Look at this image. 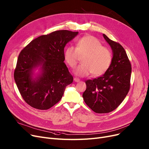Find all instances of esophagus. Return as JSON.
<instances>
[{
	"label": "esophagus",
	"mask_w": 149,
	"mask_h": 149,
	"mask_svg": "<svg viewBox=\"0 0 149 149\" xmlns=\"http://www.w3.org/2000/svg\"><path fill=\"white\" fill-rule=\"evenodd\" d=\"M74 81H75V82H79V81H80V79H78V78H77V77H75V78H74Z\"/></svg>",
	"instance_id": "34e87169"
}]
</instances>
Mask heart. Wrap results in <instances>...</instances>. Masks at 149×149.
Wrapping results in <instances>:
<instances>
[{
	"instance_id": "heart-1",
	"label": "heart",
	"mask_w": 149,
	"mask_h": 149,
	"mask_svg": "<svg viewBox=\"0 0 149 149\" xmlns=\"http://www.w3.org/2000/svg\"><path fill=\"white\" fill-rule=\"evenodd\" d=\"M84 55L81 61L83 64L74 70L77 76L86 77L92 73L94 76H100L107 72L111 64L110 50L102 46L100 41L93 36L81 38L76 43V48L70 46L64 52V60L71 68L76 66L79 56Z\"/></svg>"
}]
</instances>
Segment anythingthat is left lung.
I'll return each instance as SVG.
<instances>
[{"label":"left lung","instance_id":"obj_1","mask_svg":"<svg viewBox=\"0 0 149 149\" xmlns=\"http://www.w3.org/2000/svg\"><path fill=\"white\" fill-rule=\"evenodd\" d=\"M103 38L113 52L112 61L101 77L85 81L86 89L83 94L86 104L96 113H107L117 108L127 95L130 86L131 63L121 45Z\"/></svg>","mask_w":149,"mask_h":149}]
</instances>
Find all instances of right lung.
I'll return each mask as SVG.
<instances>
[{"label": "right lung", "mask_w": 149, "mask_h": 149, "mask_svg": "<svg viewBox=\"0 0 149 149\" xmlns=\"http://www.w3.org/2000/svg\"><path fill=\"white\" fill-rule=\"evenodd\" d=\"M78 31L58 30L31 41L18 56L14 78L25 102L44 110L58 102L73 77L64 63V49ZM40 68L35 77L34 70Z\"/></svg>", "instance_id": "obj_1"}]
</instances>
